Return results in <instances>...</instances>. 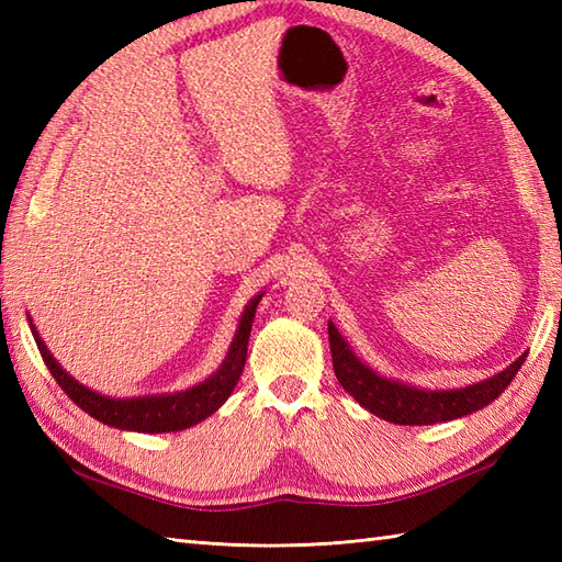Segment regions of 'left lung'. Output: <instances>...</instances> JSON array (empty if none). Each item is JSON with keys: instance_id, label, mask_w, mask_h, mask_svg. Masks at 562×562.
Returning a JSON list of instances; mask_svg holds the SVG:
<instances>
[{"instance_id": "8db88e82", "label": "left lung", "mask_w": 562, "mask_h": 562, "mask_svg": "<svg viewBox=\"0 0 562 562\" xmlns=\"http://www.w3.org/2000/svg\"><path fill=\"white\" fill-rule=\"evenodd\" d=\"M328 340L333 355V372H336L340 386L362 408L393 425L449 423L457 420V417L481 411L509 386V381L515 379L519 367L527 360V352H524L519 360L512 362L503 372L491 379H483L479 384L449 391H425L376 374L372 367H367L352 352L348 340L333 326V321H328Z\"/></svg>"}]
</instances>
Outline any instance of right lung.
Wrapping results in <instances>:
<instances>
[{"instance_id": "right-lung-1", "label": "right lung", "mask_w": 562, "mask_h": 562, "mask_svg": "<svg viewBox=\"0 0 562 562\" xmlns=\"http://www.w3.org/2000/svg\"><path fill=\"white\" fill-rule=\"evenodd\" d=\"M262 300V294H256L244 308L241 318H238V328L234 333V340L229 345V352H226L224 362L220 364L217 372L207 376L202 384L176 391V393H159V396H137V398H111L101 396V393L87 389L79 384L77 379H71L50 350L45 348L41 340L38 330H35L33 321L31 333L38 345L41 357L45 367L50 369V374L67 396L75 401L83 413L97 417L99 423L111 425L117 429H130V432H178V429H188L198 423L205 420L212 413L220 411V405L232 396L234 386L241 379L244 364H246V352H248V338H250V326H254L256 318V306Z\"/></svg>"}]
</instances>
